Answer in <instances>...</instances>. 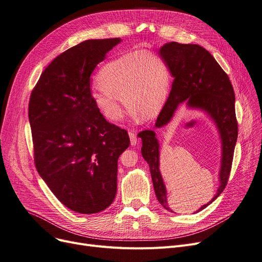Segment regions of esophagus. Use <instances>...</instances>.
<instances>
[{"label": "esophagus", "instance_id": "1", "mask_svg": "<svg viewBox=\"0 0 262 262\" xmlns=\"http://www.w3.org/2000/svg\"><path fill=\"white\" fill-rule=\"evenodd\" d=\"M129 137H130V141H131V145L132 146H135L138 144V138H137V134H135L134 132L130 131L129 132Z\"/></svg>", "mask_w": 262, "mask_h": 262}]
</instances>
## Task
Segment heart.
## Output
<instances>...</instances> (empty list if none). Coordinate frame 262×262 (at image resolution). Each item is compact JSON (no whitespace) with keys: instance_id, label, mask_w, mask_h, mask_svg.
<instances>
[{"instance_id":"b5f03b06","label":"heart","mask_w":262,"mask_h":262,"mask_svg":"<svg viewBox=\"0 0 262 262\" xmlns=\"http://www.w3.org/2000/svg\"><path fill=\"white\" fill-rule=\"evenodd\" d=\"M92 93L97 110L111 121L123 115L121 100L142 118L158 114L169 96L171 74L166 62L157 54L138 50L122 55L104 64Z\"/></svg>"}]
</instances>
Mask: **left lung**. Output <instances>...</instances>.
<instances>
[{
  "label": "left lung",
  "mask_w": 262,
  "mask_h": 262,
  "mask_svg": "<svg viewBox=\"0 0 262 262\" xmlns=\"http://www.w3.org/2000/svg\"><path fill=\"white\" fill-rule=\"evenodd\" d=\"M160 57L166 62L174 81L170 96L157 118L156 127H163L169 122L179 104L187 100L189 107L200 108L210 115L221 133L223 142L222 169L219 173L221 186L212 201L199 208L195 212L198 213L224 191L231 172L237 139L234 91L226 72L210 52L201 46L171 41L160 48ZM139 137L142 139V156L149 165L156 196L164 208L171 211L159 170L158 140L151 130L140 132Z\"/></svg>",
  "instance_id": "obj_1"
}]
</instances>
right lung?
<instances>
[{"label": "right lung", "instance_id": "right-lung-1", "mask_svg": "<svg viewBox=\"0 0 262 262\" xmlns=\"http://www.w3.org/2000/svg\"><path fill=\"white\" fill-rule=\"evenodd\" d=\"M120 38L88 39L62 52L41 73L29 101L34 164L58 200L80 214L114 201L117 162L128 132L92 101L90 76Z\"/></svg>", "mask_w": 262, "mask_h": 262}]
</instances>
